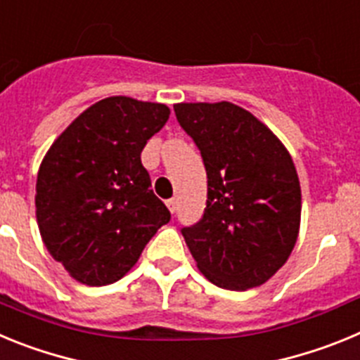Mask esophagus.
Returning <instances> with one entry per match:
<instances>
[{
    "instance_id": "obj_1",
    "label": "esophagus",
    "mask_w": 360,
    "mask_h": 360,
    "mask_svg": "<svg viewBox=\"0 0 360 360\" xmlns=\"http://www.w3.org/2000/svg\"><path fill=\"white\" fill-rule=\"evenodd\" d=\"M167 208L170 210V213H176V210H177V200H176V199H168V200H167Z\"/></svg>"
}]
</instances>
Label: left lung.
<instances>
[{
  "mask_svg": "<svg viewBox=\"0 0 360 360\" xmlns=\"http://www.w3.org/2000/svg\"><path fill=\"white\" fill-rule=\"evenodd\" d=\"M202 156V219L183 228L197 269L217 287L248 290L283 267L301 224V186L289 150L264 122L231 102L174 105Z\"/></svg>",
  "mask_w": 360,
  "mask_h": 360,
  "instance_id": "8db88e82",
  "label": "left lung"
}]
</instances>
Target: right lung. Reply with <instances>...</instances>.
<instances>
[{"instance_id":"1","label":"right lung","mask_w":360,"mask_h":360,"mask_svg":"<svg viewBox=\"0 0 360 360\" xmlns=\"http://www.w3.org/2000/svg\"><path fill=\"white\" fill-rule=\"evenodd\" d=\"M168 115L165 103L109 96L80 112L44 154L35 183L39 233L79 283L124 278L170 220L141 165Z\"/></svg>"}]
</instances>
